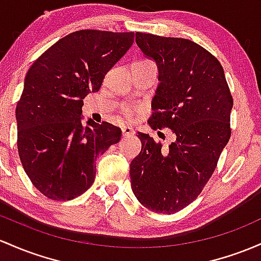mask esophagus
<instances>
[{"instance_id": "1", "label": "esophagus", "mask_w": 261, "mask_h": 261, "mask_svg": "<svg viewBox=\"0 0 261 261\" xmlns=\"http://www.w3.org/2000/svg\"><path fill=\"white\" fill-rule=\"evenodd\" d=\"M121 131H122V136H131L135 134L134 128L130 127V126H124V127L121 128Z\"/></svg>"}]
</instances>
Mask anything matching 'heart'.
<instances>
[{"mask_svg": "<svg viewBox=\"0 0 261 261\" xmlns=\"http://www.w3.org/2000/svg\"><path fill=\"white\" fill-rule=\"evenodd\" d=\"M124 113H125V115L127 116V117H131V116L134 115L133 109H130V108H125V109H124Z\"/></svg>", "mask_w": 261, "mask_h": 261, "instance_id": "heart-1", "label": "heart"}]
</instances>
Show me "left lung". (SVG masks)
<instances>
[{"label": "left lung", "instance_id": "1", "mask_svg": "<svg viewBox=\"0 0 261 261\" xmlns=\"http://www.w3.org/2000/svg\"><path fill=\"white\" fill-rule=\"evenodd\" d=\"M137 45L159 68L148 124L170 128L167 148L139 133L141 152L130 165L131 188L150 211L172 214L203 191L230 139L233 96L218 59L185 38L136 33Z\"/></svg>", "mask_w": 261, "mask_h": 261}]
</instances>
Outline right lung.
I'll use <instances>...</instances> for the list:
<instances>
[{
  "mask_svg": "<svg viewBox=\"0 0 261 261\" xmlns=\"http://www.w3.org/2000/svg\"><path fill=\"white\" fill-rule=\"evenodd\" d=\"M134 32L82 30L63 37L33 63L16 107L17 147L31 182L43 196L70 200L94 183L95 160L117 144L121 128L90 119L83 99L133 45Z\"/></svg>",
  "mask_w": 261,
  "mask_h": 261,
  "instance_id": "right-lung-1",
  "label": "right lung"
}]
</instances>
